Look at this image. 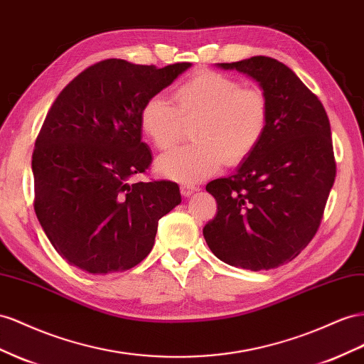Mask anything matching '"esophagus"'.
Returning <instances> with one entry per match:
<instances>
[{
    "mask_svg": "<svg viewBox=\"0 0 364 364\" xmlns=\"http://www.w3.org/2000/svg\"><path fill=\"white\" fill-rule=\"evenodd\" d=\"M194 191H198V186L196 185H190V183L181 185V193L182 196H185V198H188V196H191Z\"/></svg>",
    "mask_w": 364,
    "mask_h": 364,
    "instance_id": "esophagus-1",
    "label": "esophagus"
}]
</instances>
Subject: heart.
<instances>
[{
	"label": "heart",
	"mask_w": 364,
	"mask_h": 364,
	"mask_svg": "<svg viewBox=\"0 0 364 364\" xmlns=\"http://www.w3.org/2000/svg\"><path fill=\"white\" fill-rule=\"evenodd\" d=\"M174 105L153 95L142 105L139 124L158 150L178 141L182 119H198L194 144L161 156L156 164L164 178L182 183L199 182L228 165L247 161L262 142L269 122V102L257 87H243L234 77L202 70L173 92Z\"/></svg>",
	"instance_id": "heart-1"
}]
</instances>
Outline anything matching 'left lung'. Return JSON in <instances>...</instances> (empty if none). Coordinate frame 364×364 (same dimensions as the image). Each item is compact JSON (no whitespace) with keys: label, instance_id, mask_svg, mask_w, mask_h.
I'll use <instances>...</instances> for the list:
<instances>
[{"label":"left lung","instance_id":"8db88e82","mask_svg":"<svg viewBox=\"0 0 364 364\" xmlns=\"http://www.w3.org/2000/svg\"><path fill=\"white\" fill-rule=\"evenodd\" d=\"M259 82L269 102L262 142L230 178L206 183L218 213L210 250L235 268L268 271L296 259L316 235L336 181L325 107L289 67L269 56L219 64Z\"/></svg>","mask_w":364,"mask_h":364}]
</instances>
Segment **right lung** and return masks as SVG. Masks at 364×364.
<instances>
[{"mask_svg": "<svg viewBox=\"0 0 364 364\" xmlns=\"http://www.w3.org/2000/svg\"><path fill=\"white\" fill-rule=\"evenodd\" d=\"M190 63L124 60L87 67L58 95L32 154L36 218L56 252L90 274L127 271L150 254L158 222L181 203L171 181L133 182L153 156L139 113Z\"/></svg>", "mask_w": 364, "mask_h": 364, "instance_id": "1", "label": "right lung"}]
</instances>
